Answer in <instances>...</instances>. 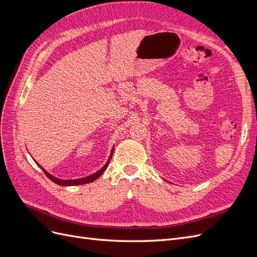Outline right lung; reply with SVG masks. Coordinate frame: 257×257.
I'll list each match as a JSON object with an SVG mask.
<instances>
[{"label": "right lung", "mask_w": 257, "mask_h": 257, "mask_svg": "<svg viewBox=\"0 0 257 257\" xmlns=\"http://www.w3.org/2000/svg\"><path fill=\"white\" fill-rule=\"evenodd\" d=\"M112 153H113V149H112V151H111V153H110L109 159H108L107 163L102 167V169H99L98 172H96L95 174H93V175H91V176H89V177L81 178V179H77V180H61V179H58V178H56V177L51 176L50 174H48L42 166H40V167L42 168V170L45 173V175L47 176L51 181H53L54 183H57V184H59V185H65V186H67V185H79V184H84V183H90V182H92V181L96 180V179L105 172L106 168L108 167V165H109L111 157H112Z\"/></svg>", "instance_id": "obj_1"}]
</instances>
